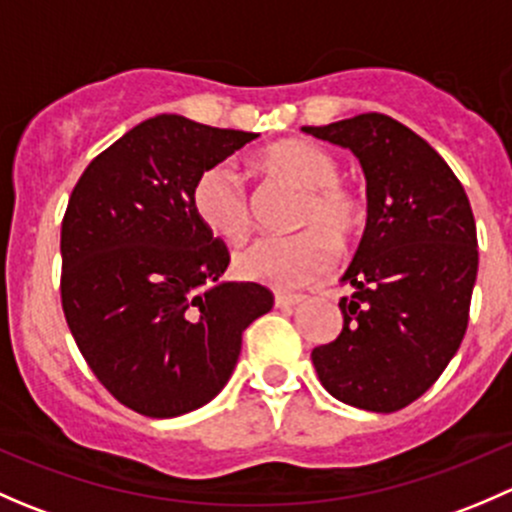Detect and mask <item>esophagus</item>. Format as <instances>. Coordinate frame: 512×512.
<instances>
[{"label":"esophagus","mask_w":512,"mask_h":512,"mask_svg":"<svg viewBox=\"0 0 512 512\" xmlns=\"http://www.w3.org/2000/svg\"><path fill=\"white\" fill-rule=\"evenodd\" d=\"M304 299V294H292V292H277L275 294V307H294Z\"/></svg>","instance_id":"esophagus-1"}]
</instances>
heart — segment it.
<instances>
[{"instance_id": "1", "label": "heart", "mask_w": 512, "mask_h": 512, "mask_svg": "<svg viewBox=\"0 0 512 512\" xmlns=\"http://www.w3.org/2000/svg\"><path fill=\"white\" fill-rule=\"evenodd\" d=\"M260 165L275 178L304 190L292 237H260L235 255V272L247 282L275 289L304 287L332 270L337 243L349 242L361 225V200L339 180L337 160L309 141H280L260 153ZM198 223L227 242H240L252 227V203L240 173L218 163L193 185Z\"/></svg>"}]
</instances>
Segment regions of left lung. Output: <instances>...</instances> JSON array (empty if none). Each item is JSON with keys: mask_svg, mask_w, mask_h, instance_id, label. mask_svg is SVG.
<instances>
[{"mask_svg": "<svg viewBox=\"0 0 512 512\" xmlns=\"http://www.w3.org/2000/svg\"><path fill=\"white\" fill-rule=\"evenodd\" d=\"M302 131L352 151L366 178V230L342 275L354 292L312 364L334 399L391 414L431 389L463 342L478 277L471 203L446 160L384 113Z\"/></svg>", "mask_w": 512, "mask_h": 512, "instance_id": "obj_1", "label": "left lung"}]
</instances>
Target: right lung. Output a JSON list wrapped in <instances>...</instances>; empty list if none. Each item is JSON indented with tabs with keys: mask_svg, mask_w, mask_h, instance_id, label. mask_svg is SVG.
Segmentation results:
<instances>
[{
	"mask_svg": "<svg viewBox=\"0 0 512 512\" xmlns=\"http://www.w3.org/2000/svg\"><path fill=\"white\" fill-rule=\"evenodd\" d=\"M260 133L160 113L84 170L61 225V304L103 386L173 418L213 401L242 332L272 309L255 282L220 280L227 250L193 213V185Z\"/></svg>",
	"mask_w": 512,
	"mask_h": 512,
	"instance_id": "right-lung-1",
	"label": "right lung"
}]
</instances>
